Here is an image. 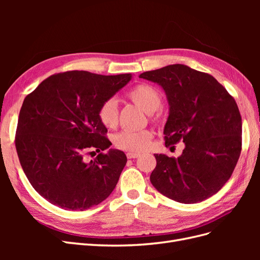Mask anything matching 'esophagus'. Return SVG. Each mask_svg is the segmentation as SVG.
I'll return each instance as SVG.
<instances>
[{"label": "esophagus", "mask_w": 260, "mask_h": 260, "mask_svg": "<svg viewBox=\"0 0 260 260\" xmlns=\"http://www.w3.org/2000/svg\"><path fill=\"white\" fill-rule=\"evenodd\" d=\"M139 156H140L139 153H131V152L127 153V157H128L129 159H131V158H138Z\"/></svg>", "instance_id": "34e87169"}]
</instances>
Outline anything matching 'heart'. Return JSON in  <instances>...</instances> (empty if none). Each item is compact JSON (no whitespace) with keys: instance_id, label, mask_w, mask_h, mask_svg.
<instances>
[{"instance_id":"1","label":"heart","mask_w":260,"mask_h":260,"mask_svg":"<svg viewBox=\"0 0 260 260\" xmlns=\"http://www.w3.org/2000/svg\"><path fill=\"white\" fill-rule=\"evenodd\" d=\"M128 98L146 113H154L161 105V94L154 86L139 83L128 92ZM100 122L108 129H114L118 123V108L114 99H108L101 104L98 111ZM153 138L152 131L124 130L114 137V145L121 151L138 153L146 149Z\"/></svg>"}]
</instances>
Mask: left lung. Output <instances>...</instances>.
Wrapping results in <instances>:
<instances>
[{
    "label": "left lung",
    "instance_id": "8db88e82",
    "mask_svg": "<svg viewBox=\"0 0 260 260\" xmlns=\"http://www.w3.org/2000/svg\"><path fill=\"white\" fill-rule=\"evenodd\" d=\"M139 77L166 92L170 107L165 144L185 145L178 158L154 154L152 184L179 203L207 200L230 179L241 154L242 118L235 100L214 77L185 65H169Z\"/></svg>",
    "mask_w": 260,
    "mask_h": 260
}]
</instances>
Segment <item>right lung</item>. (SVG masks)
Masks as SVG:
<instances>
[{"label": "right lung", "mask_w": 260, "mask_h": 260, "mask_svg": "<svg viewBox=\"0 0 260 260\" xmlns=\"http://www.w3.org/2000/svg\"><path fill=\"white\" fill-rule=\"evenodd\" d=\"M130 80V74L73 70L46 78L25 98L15 145L29 182L53 205L82 211L113 192L127 157L118 149L102 153L112 143L98 111ZM93 148L99 154L86 162Z\"/></svg>", "instance_id": "1"}]
</instances>
